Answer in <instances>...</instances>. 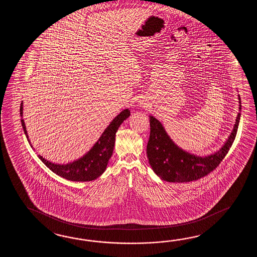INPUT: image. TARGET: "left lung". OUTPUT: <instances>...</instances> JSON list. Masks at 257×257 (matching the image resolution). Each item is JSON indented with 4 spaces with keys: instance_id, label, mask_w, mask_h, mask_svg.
<instances>
[{
    "instance_id": "left-lung-1",
    "label": "left lung",
    "mask_w": 257,
    "mask_h": 257,
    "mask_svg": "<svg viewBox=\"0 0 257 257\" xmlns=\"http://www.w3.org/2000/svg\"><path fill=\"white\" fill-rule=\"evenodd\" d=\"M239 109H241L239 96ZM240 113L236 117L233 130L218 152L208 156H197L178 147L171 140L162 123L150 115L151 134L147 144V156L153 172L161 179L173 183L197 180L216 169L227 155L234 142L240 122Z\"/></svg>"
}]
</instances>
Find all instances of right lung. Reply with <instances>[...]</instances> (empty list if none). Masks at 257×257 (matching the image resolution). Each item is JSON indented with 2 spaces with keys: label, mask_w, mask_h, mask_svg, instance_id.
Wrapping results in <instances>:
<instances>
[{
  "label": "right lung",
  "mask_w": 257,
  "mask_h": 257,
  "mask_svg": "<svg viewBox=\"0 0 257 257\" xmlns=\"http://www.w3.org/2000/svg\"><path fill=\"white\" fill-rule=\"evenodd\" d=\"M20 115L23 116V103L20 105ZM130 115L131 111L127 108L120 112L112 122H110L109 126L104 130L103 134L99 138L97 142H95L93 148H91V150L86 154H84L82 158L78 159L72 163L57 164L47 161L40 155H39V158L56 175H60V177L65 178L67 180L74 182L94 180L106 169L115 146V132L123 123V121L126 120ZM21 122L28 142L30 146L33 147L29 142L28 131L23 118Z\"/></svg>",
  "instance_id": "obj_1"
}]
</instances>
